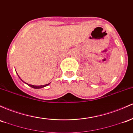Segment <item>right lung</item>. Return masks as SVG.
Instances as JSON below:
<instances>
[{
  "label": "right lung",
  "instance_id": "add662e5",
  "mask_svg": "<svg viewBox=\"0 0 133 133\" xmlns=\"http://www.w3.org/2000/svg\"><path fill=\"white\" fill-rule=\"evenodd\" d=\"M19 76V75H18ZM19 78H21L20 77H19ZM21 80H22V82H24L23 81V80H22V79H21ZM25 83V82H24ZM50 83H48V84H46V85H30V84H28V85L29 86H30V87H31L32 88H34V89H41V88H43V87H46V86H48V85L49 84H50Z\"/></svg>",
  "mask_w": 133,
  "mask_h": 133
}]
</instances>
